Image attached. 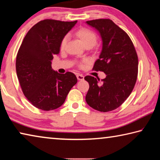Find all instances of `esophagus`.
<instances>
[{
  "label": "esophagus",
  "mask_w": 160,
  "mask_h": 160,
  "mask_svg": "<svg viewBox=\"0 0 160 160\" xmlns=\"http://www.w3.org/2000/svg\"><path fill=\"white\" fill-rule=\"evenodd\" d=\"M77 77L78 78V80H79V81H82L84 79V77H83L82 74H77Z\"/></svg>",
  "instance_id": "34e87169"
}]
</instances>
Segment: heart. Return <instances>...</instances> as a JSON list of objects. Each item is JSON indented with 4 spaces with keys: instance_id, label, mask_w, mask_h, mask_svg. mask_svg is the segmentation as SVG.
Listing matches in <instances>:
<instances>
[{
    "instance_id": "obj_1",
    "label": "heart",
    "mask_w": 160,
    "mask_h": 160,
    "mask_svg": "<svg viewBox=\"0 0 160 160\" xmlns=\"http://www.w3.org/2000/svg\"><path fill=\"white\" fill-rule=\"evenodd\" d=\"M76 35H77L78 38H80V40H82L84 46L91 45L93 47L96 43L97 38H96V34L93 31L88 30V29L81 28L77 31ZM68 39H69V35L64 36V38L62 39L61 42V48L62 49L64 48L65 46H66Z\"/></svg>"
}]
</instances>
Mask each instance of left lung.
I'll return each instance as SVG.
<instances>
[{
    "mask_svg": "<svg viewBox=\"0 0 160 160\" xmlns=\"http://www.w3.org/2000/svg\"><path fill=\"white\" fill-rule=\"evenodd\" d=\"M86 23L98 31L102 41L101 52L93 69L106 74L102 83L91 76L84 78L89 83L86 101L98 111H111L118 108L134 88L138 55L128 34L111 20H93Z\"/></svg>",
    "mask_w": 160,
    "mask_h": 160,
    "instance_id": "left-lung-1",
    "label": "left lung"
}]
</instances>
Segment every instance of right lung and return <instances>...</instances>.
<instances>
[{
	"mask_svg": "<svg viewBox=\"0 0 160 160\" xmlns=\"http://www.w3.org/2000/svg\"><path fill=\"white\" fill-rule=\"evenodd\" d=\"M77 21L44 20L28 31L18 50L16 72L22 92L34 106L43 111L58 108L77 83L72 72L59 74L52 68L62 39Z\"/></svg>",
	"mask_w": 160,
	"mask_h": 160,
	"instance_id": "add662e5",
	"label": "right lung"
}]
</instances>
